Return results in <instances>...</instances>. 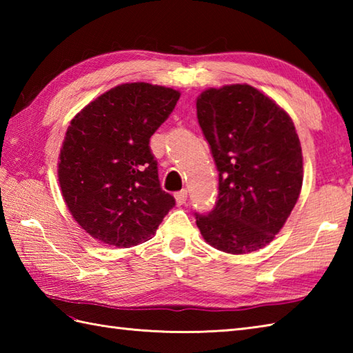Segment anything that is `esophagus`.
Here are the masks:
<instances>
[{
    "label": "esophagus",
    "instance_id": "1",
    "mask_svg": "<svg viewBox=\"0 0 353 353\" xmlns=\"http://www.w3.org/2000/svg\"><path fill=\"white\" fill-rule=\"evenodd\" d=\"M174 199H176V203H177L179 206H182V205L186 203V199H188V192H186V190H183V191H181V192H177L176 196H174Z\"/></svg>",
    "mask_w": 353,
    "mask_h": 353
}]
</instances>
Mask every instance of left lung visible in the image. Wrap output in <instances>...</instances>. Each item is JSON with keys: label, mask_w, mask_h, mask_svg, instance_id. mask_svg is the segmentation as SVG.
Segmentation results:
<instances>
[{"label": "left lung", "mask_w": 353, "mask_h": 353, "mask_svg": "<svg viewBox=\"0 0 353 353\" xmlns=\"http://www.w3.org/2000/svg\"><path fill=\"white\" fill-rule=\"evenodd\" d=\"M196 108L220 172L215 209L197 215L200 234L229 254L264 249L302 191L303 156L294 123L272 97L247 83L208 88Z\"/></svg>", "instance_id": "left-lung-1"}]
</instances>
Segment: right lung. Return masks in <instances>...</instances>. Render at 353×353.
Masks as SVG:
<instances>
[{
	"instance_id": "obj_1",
	"label": "right lung",
	"mask_w": 353,
	"mask_h": 353,
	"mask_svg": "<svg viewBox=\"0 0 353 353\" xmlns=\"http://www.w3.org/2000/svg\"><path fill=\"white\" fill-rule=\"evenodd\" d=\"M181 91L137 81L109 89L71 119L57 177L72 219L108 245L153 238L174 199L161 190L152 134L174 110Z\"/></svg>"
}]
</instances>
